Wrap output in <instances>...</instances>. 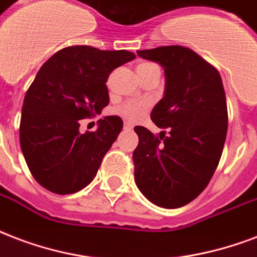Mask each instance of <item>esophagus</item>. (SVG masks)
<instances>
[{"label": "esophagus", "instance_id": "34e87169", "mask_svg": "<svg viewBox=\"0 0 257 257\" xmlns=\"http://www.w3.org/2000/svg\"><path fill=\"white\" fill-rule=\"evenodd\" d=\"M133 124H131V123H128V122H124L123 123V128H124V130L126 131H130V130H133Z\"/></svg>", "mask_w": 257, "mask_h": 257}]
</instances>
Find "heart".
Segmentation results:
<instances>
[{
    "label": "heart",
    "mask_w": 257,
    "mask_h": 257,
    "mask_svg": "<svg viewBox=\"0 0 257 257\" xmlns=\"http://www.w3.org/2000/svg\"><path fill=\"white\" fill-rule=\"evenodd\" d=\"M156 64L153 63H141V64L137 67V71H143V69L151 68ZM147 110L146 103H142V101H127L124 103L122 107H120V112H122L127 119L130 120H137V119L142 118L145 112Z\"/></svg>",
    "instance_id": "heart-1"
}]
</instances>
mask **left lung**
Here are the masks:
<instances>
[{
  "instance_id": "8db88e82",
  "label": "left lung",
  "mask_w": 257,
  "mask_h": 257,
  "mask_svg": "<svg viewBox=\"0 0 257 257\" xmlns=\"http://www.w3.org/2000/svg\"><path fill=\"white\" fill-rule=\"evenodd\" d=\"M164 68V97L151 111L161 131L134 127L135 184L153 204L176 209L204 190L221 158L228 130L225 91L220 73L192 49L180 45L138 51Z\"/></svg>"
}]
</instances>
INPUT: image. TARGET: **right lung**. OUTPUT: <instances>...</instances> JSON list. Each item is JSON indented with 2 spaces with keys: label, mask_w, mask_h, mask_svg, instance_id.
Returning <instances> with one entry per match:
<instances>
[{
  "label": "right lung",
  "mask_w": 257,
  "mask_h": 257,
  "mask_svg": "<svg viewBox=\"0 0 257 257\" xmlns=\"http://www.w3.org/2000/svg\"><path fill=\"white\" fill-rule=\"evenodd\" d=\"M134 59L124 49L75 45L56 52L40 68L24 99L20 145L32 176L43 188L71 194L95 178L123 120L104 116L96 131L84 134L79 122L100 114L110 100V73Z\"/></svg>",
  "instance_id": "obj_1"
}]
</instances>
